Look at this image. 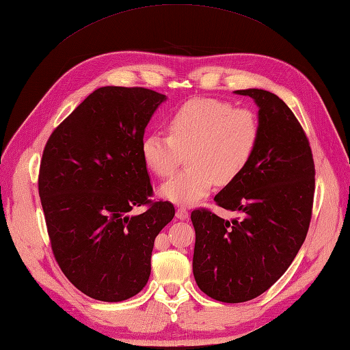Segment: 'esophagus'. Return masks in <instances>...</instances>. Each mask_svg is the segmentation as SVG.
<instances>
[{"instance_id":"1","label":"esophagus","mask_w":350,"mask_h":350,"mask_svg":"<svg viewBox=\"0 0 350 350\" xmlns=\"http://www.w3.org/2000/svg\"><path fill=\"white\" fill-rule=\"evenodd\" d=\"M176 217H178V219H186L188 217V210H186L185 207H178L177 210H176Z\"/></svg>"}]
</instances>
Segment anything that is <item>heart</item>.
<instances>
[{
    "label": "heart",
    "instance_id": "heart-1",
    "mask_svg": "<svg viewBox=\"0 0 350 350\" xmlns=\"http://www.w3.org/2000/svg\"><path fill=\"white\" fill-rule=\"evenodd\" d=\"M167 131L142 140L146 167L159 178L173 176L182 162L189 167L162 185V197L180 206L197 204L215 183H232L254 158L261 125L255 111L216 98H193L167 118Z\"/></svg>",
    "mask_w": 350,
    "mask_h": 350
}]
</instances>
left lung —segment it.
I'll list each match as a JSON object with an SVG mask.
<instances>
[{
  "label": "left lung",
  "instance_id": "8db88e82",
  "mask_svg": "<svg viewBox=\"0 0 350 350\" xmlns=\"http://www.w3.org/2000/svg\"><path fill=\"white\" fill-rule=\"evenodd\" d=\"M259 107L258 148L240 177L219 192L216 206L232 221L195 208L193 278L210 298L245 303L264 294L294 261L310 226L314 162L304 129L278 95L235 91Z\"/></svg>",
  "mask_w": 350,
  "mask_h": 350
}]
</instances>
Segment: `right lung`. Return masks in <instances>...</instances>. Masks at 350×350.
I'll return each instance as SVG.
<instances>
[{
	"label": "right lung",
	"instance_id": "right-lung-1",
	"mask_svg": "<svg viewBox=\"0 0 350 350\" xmlns=\"http://www.w3.org/2000/svg\"><path fill=\"white\" fill-rule=\"evenodd\" d=\"M164 100L148 88H100L44 146L38 193L55 261L94 299L124 301L144 288L157 235L174 217L172 202L152 200L142 158L144 128ZM134 206L145 212L129 217Z\"/></svg>",
	"mask_w": 350,
	"mask_h": 350
}]
</instances>
